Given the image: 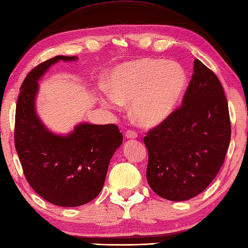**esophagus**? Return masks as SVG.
<instances>
[{
	"mask_svg": "<svg viewBox=\"0 0 248 248\" xmlns=\"http://www.w3.org/2000/svg\"><path fill=\"white\" fill-rule=\"evenodd\" d=\"M125 137L127 138V139H134V138L137 137V133L135 132V130H133V129H128V130H126Z\"/></svg>",
	"mask_w": 248,
	"mask_h": 248,
	"instance_id": "esophagus-1",
	"label": "esophagus"
}]
</instances>
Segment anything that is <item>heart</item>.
I'll return each mask as SVG.
<instances>
[{
  "instance_id": "obj_1",
  "label": "heart",
  "mask_w": 248,
  "mask_h": 248,
  "mask_svg": "<svg viewBox=\"0 0 248 248\" xmlns=\"http://www.w3.org/2000/svg\"><path fill=\"white\" fill-rule=\"evenodd\" d=\"M186 77L176 63L140 59L115 67L109 74L108 90L101 102L119 108L130 101V112L143 127H154L170 118L184 94Z\"/></svg>"
}]
</instances>
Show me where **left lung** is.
<instances>
[{
  "label": "left lung",
  "mask_w": 248,
  "mask_h": 248,
  "mask_svg": "<svg viewBox=\"0 0 248 248\" xmlns=\"http://www.w3.org/2000/svg\"><path fill=\"white\" fill-rule=\"evenodd\" d=\"M182 105L143 138L147 180L161 198L186 201L207 188L225 162L231 138L220 81L199 59Z\"/></svg>",
  "instance_id": "8db88e82"
}]
</instances>
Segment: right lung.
<instances>
[{"label": "right lung", "mask_w": 248, "mask_h": 248, "mask_svg": "<svg viewBox=\"0 0 248 248\" xmlns=\"http://www.w3.org/2000/svg\"><path fill=\"white\" fill-rule=\"evenodd\" d=\"M77 59L56 56L32 69L16 106L15 148L26 179L40 197L62 207L80 206L100 193L111 157L123 142L115 124L81 123L62 136L46 128L36 115L37 81L59 60Z\"/></svg>", "instance_id": "obj_1"}]
</instances>
